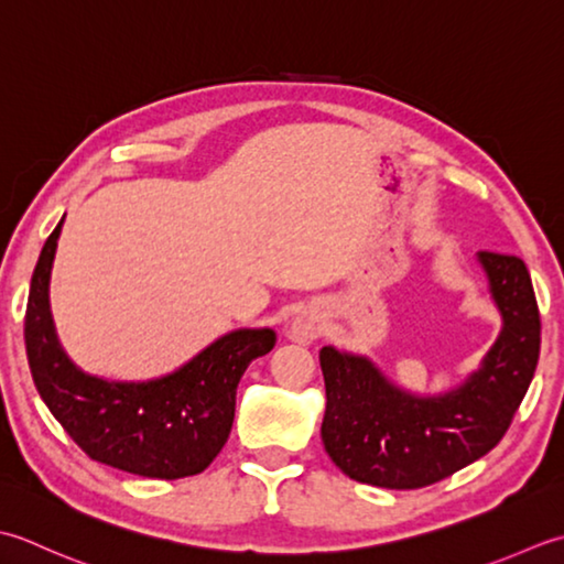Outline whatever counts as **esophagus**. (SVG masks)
I'll return each mask as SVG.
<instances>
[{
	"label": "esophagus",
	"mask_w": 564,
	"mask_h": 564,
	"mask_svg": "<svg viewBox=\"0 0 564 564\" xmlns=\"http://www.w3.org/2000/svg\"><path fill=\"white\" fill-rule=\"evenodd\" d=\"M318 316L314 312H299L290 324V338L296 343H312L318 336Z\"/></svg>",
	"instance_id": "34e87169"
}]
</instances>
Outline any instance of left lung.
I'll return each instance as SVG.
<instances>
[{"instance_id":"8db88e82","label":"left lung","mask_w":564,"mask_h":564,"mask_svg":"<svg viewBox=\"0 0 564 564\" xmlns=\"http://www.w3.org/2000/svg\"><path fill=\"white\" fill-rule=\"evenodd\" d=\"M477 262L501 330L477 370L447 392H409L367 355L321 348V441L350 479L384 489L429 487L485 457L509 431L538 365V302L521 258L479 250Z\"/></svg>"}]
</instances>
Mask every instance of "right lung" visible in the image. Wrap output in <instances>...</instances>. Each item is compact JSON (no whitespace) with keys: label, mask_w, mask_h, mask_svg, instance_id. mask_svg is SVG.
Returning <instances> with one entry per match:
<instances>
[{"label":"right lung","mask_w":564,"mask_h":564,"mask_svg":"<svg viewBox=\"0 0 564 564\" xmlns=\"http://www.w3.org/2000/svg\"><path fill=\"white\" fill-rule=\"evenodd\" d=\"M63 221L31 278L26 355L55 421L101 465L151 479L199 475L221 453L248 365L274 346L272 328H236L163 377L119 382L87 375L65 352L51 312V272Z\"/></svg>","instance_id":"1"}]
</instances>
